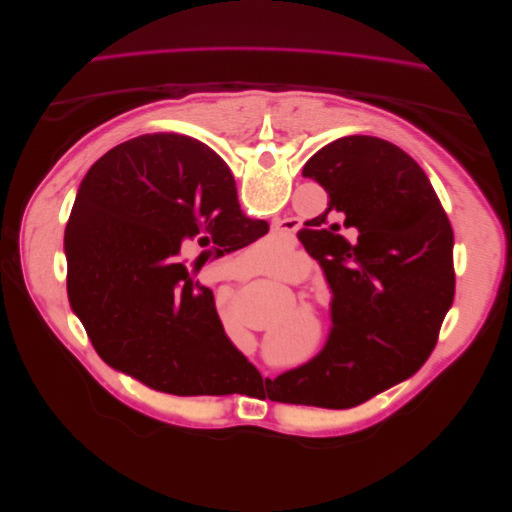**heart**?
<instances>
[{"mask_svg": "<svg viewBox=\"0 0 512 512\" xmlns=\"http://www.w3.org/2000/svg\"><path fill=\"white\" fill-rule=\"evenodd\" d=\"M248 252L254 256V264L256 266H266V264L271 262V252H266L264 246H254Z\"/></svg>", "mask_w": 512, "mask_h": 512, "instance_id": "obj_1", "label": "heart"}]
</instances>
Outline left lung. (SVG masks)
<instances>
[{"label": "left lung", "instance_id": "obj_1", "mask_svg": "<svg viewBox=\"0 0 512 512\" xmlns=\"http://www.w3.org/2000/svg\"><path fill=\"white\" fill-rule=\"evenodd\" d=\"M302 175L329 196L310 254L333 291V329L319 356L279 377V402L342 410L406 381L433 352L454 300V235L425 170L385 139H335Z\"/></svg>", "mask_w": 512, "mask_h": 512}]
</instances>
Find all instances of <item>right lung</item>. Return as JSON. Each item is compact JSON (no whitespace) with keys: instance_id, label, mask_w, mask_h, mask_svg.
<instances>
[{"instance_id":"right-lung-1","label":"right lung","mask_w":512,"mask_h":512,"mask_svg":"<svg viewBox=\"0 0 512 512\" xmlns=\"http://www.w3.org/2000/svg\"><path fill=\"white\" fill-rule=\"evenodd\" d=\"M227 164L198 139L141 135L104 154L79 185L64 231L66 291L112 369L173 396H221L260 373L233 348L200 258L262 237ZM198 242L201 256L184 252Z\"/></svg>"}]
</instances>
